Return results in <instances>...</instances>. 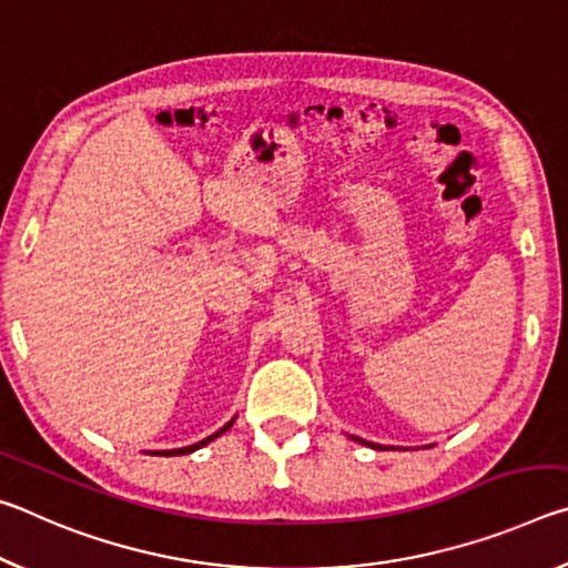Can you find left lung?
I'll use <instances>...</instances> for the list:
<instances>
[{"label": "left lung", "instance_id": "left-lung-1", "mask_svg": "<svg viewBox=\"0 0 568 568\" xmlns=\"http://www.w3.org/2000/svg\"><path fill=\"white\" fill-rule=\"evenodd\" d=\"M353 440H358V444H365V446H371V448H378V450L383 448V446H378V444H368V440H363V438H355V436H353Z\"/></svg>", "mask_w": 568, "mask_h": 568}]
</instances>
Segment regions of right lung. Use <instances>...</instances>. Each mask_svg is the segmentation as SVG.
<instances>
[{
  "instance_id": "add662e5",
  "label": "right lung",
  "mask_w": 568,
  "mask_h": 568,
  "mask_svg": "<svg viewBox=\"0 0 568 568\" xmlns=\"http://www.w3.org/2000/svg\"><path fill=\"white\" fill-rule=\"evenodd\" d=\"M233 423H235V418H233V420H230V423H225V426H223V428H220V430H217V434H213V436H207V438H203V440H197V444H192V446H185V448H172V450H158V454H155V456H185V454H192V450L203 448V446H207V444H210V440H215L217 436H223V434H225V430H227L230 426H233Z\"/></svg>"
}]
</instances>
